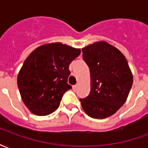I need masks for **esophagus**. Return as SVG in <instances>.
<instances>
[{"mask_svg": "<svg viewBox=\"0 0 148 148\" xmlns=\"http://www.w3.org/2000/svg\"><path fill=\"white\" fill-rule=\"evenodd\" d=\"M72 88H73V90H76L77 89V85H74V86H72Z\"/></svg>", "mask_w": 148, "mask_h": 148, "instance_id": "obj_1", "label": "esophagus"}]
</instances>
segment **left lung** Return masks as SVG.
<instances>
[{"mask_svg": "<svg viewBox=\"0 0 148 148\" xmlns=\"http://www.w3.org/2000/svg\"><path fill=\"white\" fill-rule=\"evenodd\" d=\"M82 53L90 68V92L80 99L82 107L90 117H109L127 100L133 82L132 71L121 51L106 41L85 47Z\"/></svg>", "mask_w": 148, "mask_h": 148, "instance_id": "obj_1", "label": "left lung"}]
</instances>
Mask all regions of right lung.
I'll return each mask as SVG.
<instances>
[{"label":"right lung","instance_id":"1","mask_svg":"<svg viewBox=\"0 0 148 148\" xmlns=\"http://www.w3.org/2000/svg\"><path fill=\"white\" fill-rule=\"evenodd\" d=\"M80 54V48L56 42L39 46L27 56L18 73L17 85L32 113L47 116L58 109L62 95L71 89L69 65Z\"/></svg>","mask_w":148,"mask_h":148}]
</instances>
